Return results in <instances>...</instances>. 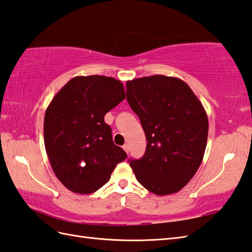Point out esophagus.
<instances>
[{
  "label": "esophagus",
  "mask_w": 252,
  "mask_h": 252,
  "mask_svg": "<svg viewBox=\"0 0 252 252\" xmlns=\"http://www.w3.org/2000/svg\"><path fill=\"white\" fill-rule=\"evenodd\" d=\"M122 148L125 149V151H126V154H129V145H127V144H125V145L122 146Z\"/></svg>",
  "instance_id": "esophagus-1"
}]
</instances>
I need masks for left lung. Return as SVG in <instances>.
Listing matches in <instances>:
<instances>
[{
	"mask_svg": "<svg viewBox=\"0 0 252 252\" xmlns=\"http://www.w3.org/2000/svg\"><path fill=\"white\" fill-rule=\"evenodd\" d=\"M126 99L138 116L147 146L129 162L155 195L180 191L200 167L209 122L201 101L183 80L155 74L126 82Z\"/></svg>",
	"mask_w": 252,
	"mask_h": 252,
	"instance_id": "1",
	"label": "left lung"
}]
</instances>
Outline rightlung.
Here are the masks:
<instances>
[{
	"instance_id": "right-lung-1",
	"label": "right lung",
	"mask_w": 252,
	"mask_h": 252,
	"mask_svg": "<svg viewBox=\"0 0 252 252\" xmlns=\"http://www.w3.org/2000/svg\"><path fill=\"white\" fill-rule=\"evenodd\" d=\"M125 98L122 82L105 76L74 77L53 97L44 117V145L53 171L69 190L92 194L126 158L104 120Z\"/></svg>"
}]
</instances>
